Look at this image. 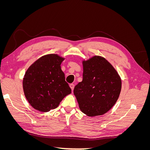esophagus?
I'll use <instances>...</instances> for the list:
<instances>
[{"label": "esophagus", "mask_w": 150, "mask_h": 150, "mask_svg": "<svg viewBox=\"0 0 150 150\" xmlns=\"http://www.w3.org/2000/svg\"><path fill=\"white\" fill-rule=\"evenodd\" d=\"M69 86H70V88H71V90H72V91H73L74 88V84H71L69 85Z\"/></svg>", "instance_id": "34e87169"}]
</instances>
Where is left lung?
I'll list each match as a JSON object with an SVG mask.
<instances>
[{"instance_id": "1", "label": "left lung", "mask_w": 150, "mask_h": 150, "mask_svg": "<svg viewBox=\"0 0 150 150\" xmlns=\"http://www.w3.org/2000/svg\"><path fill=\"white\" fill-rule=\"evenodd\" d=\"M83 79L74 89L80 110L90 117L105 114L115 105L121 90V79L105 58L94 56L83 60Z\"/></svg>"}]
</instances>
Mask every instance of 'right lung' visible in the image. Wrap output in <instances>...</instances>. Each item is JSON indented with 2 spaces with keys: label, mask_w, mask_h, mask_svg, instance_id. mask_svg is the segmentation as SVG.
<instances>
[{
  "label": "right lung",
  "mask_w": 150,
  "mask_h": 150,
  "mask_svg": "<svg viewBox=\"0 0 150 150\" xmlns=\"http://www.w3.org/2000/svg\"><path fill=\"white\" fill-rule=\"evenodd\" d=\"M64 57L49 54L32 64L22 81L25 96L31 106L40 112L58 107L71 89L65 81L61 64Z\"/></svg>",
  "instance_id": "right-lung-1"
}]
</instances>
